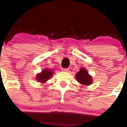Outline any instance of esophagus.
<instances>
[{"mask_svg":"<svg viewBox=\"0 0 127 127\" xmlns=\"http://www.w3.org/2000/svg\"><path fill=\"white\" fill-rule=\"evenodd\" d=\"M61 70H62L63 71L67 72L68 71H69V69H68V68H62V69H61Z\"/></svg>","mask_w":127,"mask_h":127,"instance_id":"34e87169","label":"esophagus"}]
</instances>
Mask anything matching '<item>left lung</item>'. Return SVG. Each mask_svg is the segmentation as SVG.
Listing matches in <instances>:
<instances>
[{
    "label": "left lung",
    "mask_w": 127,
    "mask_h": 127,
    "mask_svg": "<svg viewBox=\"0 0 127 127\" xmlns=\"http://www.w3.org/2000/svg\"><path fill=\"white\" fill-rule=\"evenodd\" d=\"M76 78L77 81L83 85H90L92 83V77L84 68H81V69L76 74Z\"/></svg>",
    "instance_id": "1"
}]
</instances>
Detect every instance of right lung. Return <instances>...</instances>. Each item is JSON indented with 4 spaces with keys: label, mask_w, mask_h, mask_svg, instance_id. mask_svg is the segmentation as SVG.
<instances>
[{
    "label": "right lung",
    "mask_w": 127,
    "mask_h": 127,
    "mask_svg": "<svg viewBox=\"0 0 127 127\" xmlns=\"http://www.w3.org/2000/svg\"><path fill=\"white\" fill-rule=\"evenodd\" d=\"M53 74V71L49 69H43L41 73H39L36 76V80L37 81L41 83H45L49 80Z\"/></svg>",
    "instance_id": "1"
}]
</instances>
